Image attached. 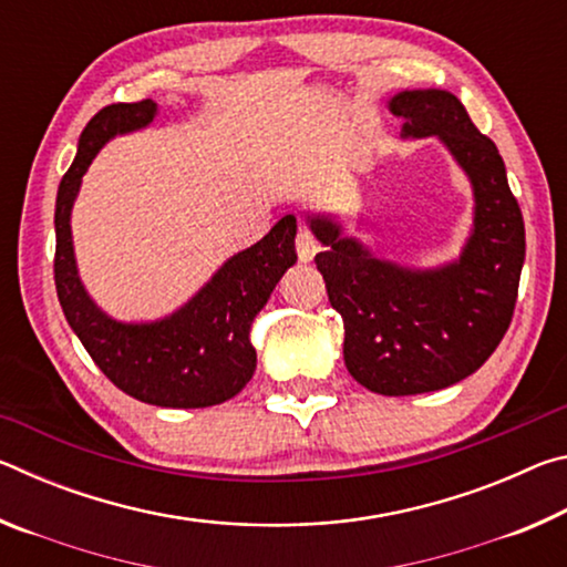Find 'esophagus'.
<instances>
[{"label": "esophagus", "instance_id": "obj_1", "mask_svg": "<svg viewBox=\"0 0 567 567\" xmlns=\"http://www.w3.org/2000/svg\"><path fill=\"white\" fill-rule=\"evenodd\" d=\"M295 247H297V257H300V262H310L312 257L320 252V243L307 233V229H300V233H297Z\"/></svg>", "mask_w": 567, "mask_h": 567}]
</instances>
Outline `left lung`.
Instances as JSON below:
<instances>
[{
    "mask_svg": "<svg viewBox=\"0 0 567 567\" xmlns=\"http://www.w3.org/2000/svg\"><path fill=\"white\" fill-rule=\"evenodd\" d=\"M405 137H440L473 182L475 223L460 260L410 270L378 260L332 217L307 223L330 305L342 315L344 364L378 395H417L455 385L483 364L511 328L525 262V225L495 142L455 94L410 90L390 100Z\"/></svg>",
    "mask_w": 567,
    "mask_h": 567,
    "instance_id": "left-lung-1",
    "label": "left lung"
}]
</instances>
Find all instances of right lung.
I'll return each instance as SVG.
<instances>
[{
	"label": "right lung",
	"instance_id": "obj_1",
	"mask_svg": "<svg viewBox=\"0 0 567 567\" xmlns=\"http://www.w3.org/2000/svg\"><path fill=\"white\" fill-rule=\"evenodd\" d=\"M152 100L110 104L87 122L54 209V285L62 312L97 368L130 398L157 408H209L235 398L257 368L249 342L255 315L295 265L297 219L285 215L243 249L192 300L165 320L130 324L104 315L84 292L74 265L70 215L82 177L104 142L155 120Z\"/></svg>",
	"mask_w": 567,
	"mask_h": 567
}]
</instances>
